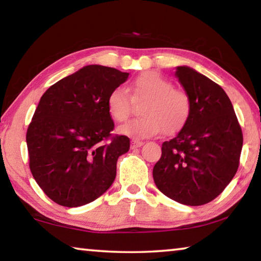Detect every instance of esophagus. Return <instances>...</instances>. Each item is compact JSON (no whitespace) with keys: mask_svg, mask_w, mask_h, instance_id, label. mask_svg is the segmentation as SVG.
Segmentation results:
<instances>
[{"mask_svg":"<svg viewBox=\"0 0 261 261\" xmlns=\"http://www.w3.org/2000/svg\"><path fill=\"white\" fill-rule=\"evenodd\" d=\"M142 141H137V139H132L131 141V149H136V147H141L143 145Z\"/></svg>","mask_w":261,"mask_h":261,"instance_id":"34e87169","label":"esophagus"}]
</instances>
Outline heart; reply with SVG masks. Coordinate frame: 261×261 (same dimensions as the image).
Returning a JSON list of instances; mask_svg holds the SVG:
<instances>
[{
    "label": "heart",
    "instance_id": "heart-1",
    "mask_svg": "<svg viewBox=\"0 0 261 261\" xmlns=\"http://www.w3.org/2000/svg\"><path fill=\"white\" fill-rule=\"evenodd\" d=\"M143 100L144 103L139 107L143 117L123 125L119 129L122 134L135 138L151 137L162 131L173 134L188 122L191 111L189 95L157 72H145L135 79L130 85V95L122 87L115 88L108 96L109 115L115 122H126L134 111V104Z\"/></svg>",
    "mask_w": 261,
    "mask_h": 261
}]
</instances>
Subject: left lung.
Returning a JSON list of instances; mask_svg holds the SVG:
<instances>
[{"label":"left lung","mask_w":261,"mask_h":261,"mask_svg":"<svg viewBox=\"0 0 261 261\" xmlns=\"http://www.w3.org/2000/svg\"><path fill=\"white\" fill-rule=\"evenodd\" d=\"M176 76L191 99V111L176 137L162 144L153 180L166 197L199 206L219 196L234 177L243 131L220 85L188 67H178Z\"/></svg>","instance_id":"8db88e82"}]
</instances>
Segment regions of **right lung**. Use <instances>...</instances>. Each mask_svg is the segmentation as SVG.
Returning <instances> with one entry per match:
<instances>
[{
	"label": "right lung",
	"instance_id": "obj_1",
	"mask_svg": "<svg viewBox=\"0 0 261 261\" xmlns=\"http://www.w3.org/2000/svg\"><path fill=\"white\" fill-rule=\"evenodd\" d=\"M129 73L88 65L51 85L41 97L27 130L29 168L56 204L77 207L110 188L119 155L130 149L114 135L108 96Z\"/></svg>",
	"mask_w": 261,
	"mask_h": 261
}]
</instances>
